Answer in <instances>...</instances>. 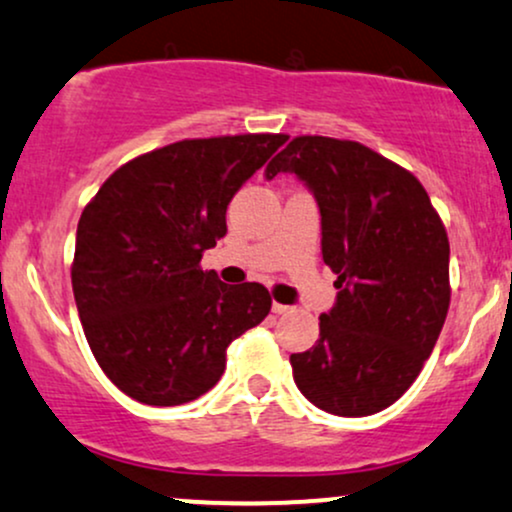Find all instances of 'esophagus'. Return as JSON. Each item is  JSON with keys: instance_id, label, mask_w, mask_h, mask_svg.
<instances>
[{"instance_id": "1", "label": "esophagus", "mask_w": 512, "mask_h": 512, "mask_svg": "<svg viewBox=\"0 0 512 512\" xmlns=\"http://www.w3.org/2000/svg\"><path fill=\"white\" fill-rule=\"evenodd\" d=\"M290 311V306L280 304V302H273V314H287Z\"/></svg>"}]
</instances>
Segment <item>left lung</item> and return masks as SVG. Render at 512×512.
<instances>
[{
	"mask_svg": "<svg viewBox=\"0 0 512 512\" xmlns=\"http://www.w3.org/2000/svg\"><path fill=\"white\" fill-rule=\"evenodd\" d=\"M294 172L321 210V251L338 302L316 345L292 354L297 388L318 410L366 417L417 381L450 306V244L419 179L357 141L297 136L266 167Z\"/></svg>",
	"mask_w": 512,
	"mask_h": 512,
	"instance_id": "1",
	"label": "left lung"
}]
</instances>
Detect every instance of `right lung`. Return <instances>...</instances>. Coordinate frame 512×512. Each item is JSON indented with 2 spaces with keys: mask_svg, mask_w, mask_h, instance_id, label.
Segmentation results:
<instances>
[{
  "mask_svg": "<svg viewBox=\"0 0 512 512\" xmlns=\"http://www.w3.org/2000/svg\"><path fill=\"white\" fill-rule=\"evenodd\" d=\"M285 134L184 138L124 162L83 208L71 287L95 362L122 393L172 407L220 381L227 347L268 316L258 282L201 268L232 196Z\"/></svg>",
  "mask_w": 512,
  "mask_h": 512,
  "instance_id": "right-lung-1",
  "label": "right lung"
}]
</instances>
